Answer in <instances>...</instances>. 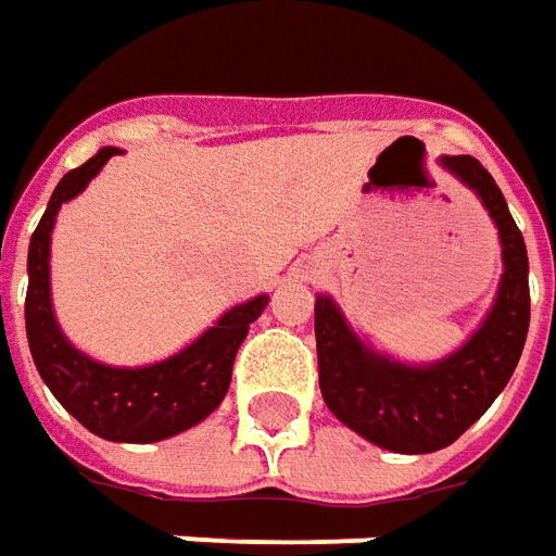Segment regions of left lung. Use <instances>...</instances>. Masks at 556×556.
<instances>
[{"mask_svg": "<svg viewBox=\"0 0 556 556\" xmlns=\"http://www.w3.org/2000/svg\"><path fill=\"white\" fill-rule=\"evenodd\" d=\"M442 168L481 198L503 243V277L479 331L448 358L413 367L370 349L328 294L316 298L321 397L345 427L397 454L440 452L467 433L511 379L530 328L527 247L500 186L472 156H442Z\"/></svg>", "mask_w": 556, "mask_h": 556, "instance_id": "obj_1", "label": "left lung"}]
</instances>
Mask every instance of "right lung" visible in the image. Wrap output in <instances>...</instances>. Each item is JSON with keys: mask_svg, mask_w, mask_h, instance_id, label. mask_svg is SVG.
Here are the masks:
<instances>
[{"mask_svg": "<svg viewBox=\"0 0 556 556\" xmlns=\"http://www.w3.org/2000/svg\"><path fill=\"white\" fill-rule=\"evenodd\" d=\"M123 150L102 147L80 168L68 170L53 189L48 211L29 240V289H26V337L45 386L89 433L111 442H159L177 437L223 403L231 386V367L250 325L262 316L267 294L231 306L195 343L147 367H108L65 340L50 301V235L65 201L80 195Z\"/></svg>", "mask_w": 556, "mask_h": 556, "instance_id": "obj_1", "label": "right lung"}]
</instances>
